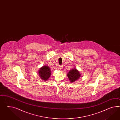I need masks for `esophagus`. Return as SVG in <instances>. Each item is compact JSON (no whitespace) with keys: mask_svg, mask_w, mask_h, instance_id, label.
Masks as SVG:
<instances>
[{"mask_svg":"<svg viewBox=\"0 0 120 120\" xmlns=\"http://www.w3.org/2000/svg\"><path fill=\"white\" fill-rule=\"evenodd\" d=\"M62 68H63V66L61 65H58V68H59V69H62Z\"/></svg>","mask_w":120,"mask_h":120,"instance_id":"obj_1","label":"esophagus"}]
</instances>
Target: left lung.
Masks as SVG:
<instances>
[{
    "label": "left lung",
    "mask_w": 120,
    "mask_h": 120,
    "mask_svg": "<svg viewBox=\"0 0 120 120\" xmlns=\"http://www.w3.org/2000/svg\"><path fill=\"white\" fill-rule=\"evenodd\" d=\"M80 75L81 74L77 69H73L69 71L68 74H67V76L69 79V80L72 82L79 79L80 76Z\"/></svg>",
    "instance_id": "left-lung-1"
}]
</instances>
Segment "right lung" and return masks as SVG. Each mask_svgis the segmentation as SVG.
Instances as JSON below:
<instances>
[{
	"mask_svg": "<svg viewBox=\"0 0 120 120\" xmlns=\"http://www.w3.org/2000/svg\"><path fill=\"white\" fill-rule=\"evenodd\" d=\"M40 77L43 80H47L49 78L51 75V70L48 66H43L40 69L39 71Z\"/></svg>",
	"mask_w": 120,
	"mask_h": 120,
	"instance_id": "right-lung-1",
	"label": "right lung"
}]
</instances>
